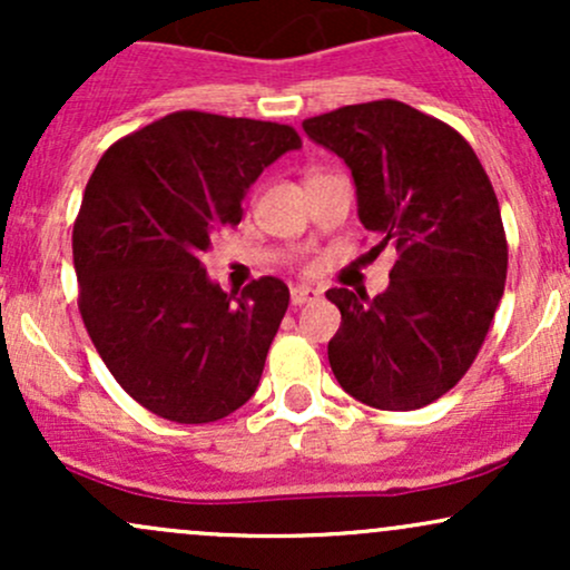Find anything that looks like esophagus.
<instances>
[{"label": "esophagus", "instance_id": "34e87169", "mask_svg": "<svg viewBox=\"0 0 570 570\" xmlns=\"http://www.w3.org/2000/svg\"><path fill=\"white\" fill-rule=\"evenodd\" d=\"M318 297H322V292L313 289V286H294V289H292V305L294 307L307 305V303H316Z\"/></svg>", "mask_w": 570, "mask_h": 570}]
</instances>
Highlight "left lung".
<instances>
[{
  "label": "left lung",
  "mask_w": 570,
  "mask_h": 570,
  "mask_svg": "<svg viewBox=\"0 0 570 570\" xmlns=\"http://www.w3.org/2000/svg\"><path fill=\"white\" fill-rule=\"evenodd\" d=\"M305 134L345 160L358 219L396 248L389 289H330L340 307L330 364L345 394L377 410H417L466 375L507 284L499 198L472 144L407 104H351L307 117Z\"/></svg>",
  "instance_id": "left-lung-1"
}]
</instances>
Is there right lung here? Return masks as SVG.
<instances>
[{
    "label": "right lung",
    "instance_id": "add662e5",
    "mask_svg": "<svg viewBox=\"0 0 570 570\" xmlns=\"http://www.w3.org/2000/svg\"><path fill=\"white\" fill-rule=\"evenodd\" d=\"M299 147L292 126L181 109L122 136L90 174L71 233L77 305L115 381L155 415L212 423L257 391L289 289L263 276L233 297L200 254Z\"/></svg>",
    "mask_w": 570,
    "mask_h": 570
}]
</instances>
